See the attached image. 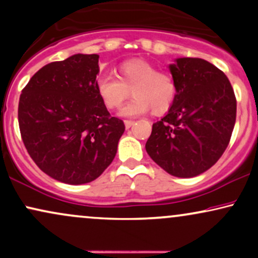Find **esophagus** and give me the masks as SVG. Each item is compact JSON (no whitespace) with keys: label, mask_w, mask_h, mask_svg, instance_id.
Segmentation results:
<instances>
[{"label":"esophagus","mask_w":258,"mask_h":258,"mask_svg":"<svg viewBox=\"0 0 258 258\" xmlns=\"http://www.w3.org/2000/svg\"><path fill=\"white\" fill-rule=\"evenodd\" d=\"M133 125H135V121H132V120H125V126H126V128H130V127H132Z\"/></svg>","instance_id":"esophagus-1"}]
</instances>
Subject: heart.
Returning a JSON list of instances; mask_svg holds the SVG:
<instances>
[{
  "instance_id": "b5f03b06",
  "label": "heart",
  "mask_w": 258,
  "mask_h": 258,
  "mask_svg": "<svg viewBox=\"0 0 258 258\" xmlns=\"http://www.w3.org/2000/svg\"><path fill=\"white\" fill-rule=\"evenodd\" d=\"M117 80L112 76H99L96 81L97 93L108 109H116L130 97L121 109L123 116H138L152 109L160 115L166 112L176 97V82L170 74L160 72L155 65L143 59H130L117 67Z\"/></svg>"
}]
</instances>
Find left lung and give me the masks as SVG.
<instances>
[{"label":"left lung","mask_w":258,"mask_h":258,"mask_svg":"<svg viewBox=\"0 0 258 258\" xmlns=\"http://www.w3.org/2000/svg\"><path fill=\"white\" fill-rule=\"evenodd\" d=\"M176 97L170 110L153 123L147 153L167 173L190 178L212 167L229 144L236 99L229 80L200 58L170 65Z\"/></svg>","instance_id":"1"}]
</instances>
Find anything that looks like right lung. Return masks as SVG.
Returning <instances> with one entry per match:
<instances>
[{"instance_id": "right-lung-1", "label": "right lung", "mask_w": 258, "mask_h": 258, "mask_svg": "<svg viewBox=\"0 0 258 258\" xmlns=\"http://www.w3.org/2000/svg\"><path fill=\"white\" fill-rule=\"evenodd\" d=\"M98 54H74L44 65L23 88L18 121L23 143L41 171L85 184L116 155L125 123L97 93Z\"/></svg>"}]
</instances>
